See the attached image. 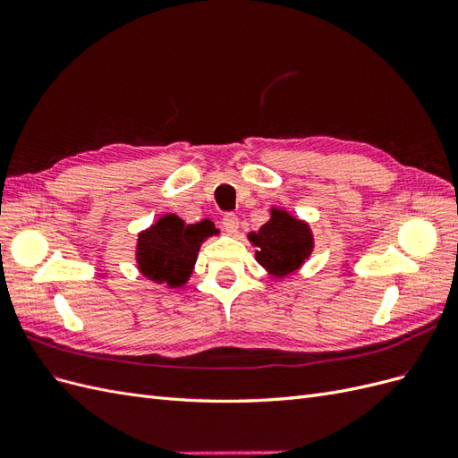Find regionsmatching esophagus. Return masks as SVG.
<instances>
[{
  "label": "esophagus",
  "instance_id": "obj_1",
  "mask_svg": "<svg viewBox=\"0 0 458 458\" xmlns=\"http://www.w3.org/2000/svg\"><path fill=\"white\" fill-rule=\"evenodd\" d=\"M221 224H224V229L229 234H237V231H239V217L237 216H234V214H225Z\"/></svg>",
  "mask_w": 458,
  "mask_h": 458
}]
</instances>
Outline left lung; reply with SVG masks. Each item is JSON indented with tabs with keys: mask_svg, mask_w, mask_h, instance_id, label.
Wrapping results in <instances>:
<instances>
[{
	"mask_svg": "<svg viewBox=\"0 0 458 458\" xmlns=\"http://www.w3.org/2000/svg\"><path fill=\"white\" fill-rule=\"evenodd\" d=\"M256 250V261L275 279L298 271L313 252V234L306 221L271 208V217L258 233H248Z\"/></svg>",
	"mask_w": 458,
	"mask_h": 458,
	"instance_id": "obj_1",
	"label": "left lung"
}]
</instances>
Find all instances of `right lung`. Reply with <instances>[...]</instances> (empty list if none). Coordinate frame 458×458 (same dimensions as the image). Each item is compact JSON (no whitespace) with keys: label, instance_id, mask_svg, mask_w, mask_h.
<instances>
[{"label":"right lung","instance_id":"obj_1","mask_svg":"<svg viewBox=\"0 0 458 458\" xmlns=\"http://www.w3.org/2000/svg\"><path fill=\"white\" fill-rule=\"evenodd\" d=\"M217 234L210 219L187 225L175 214L162 216L157 224L140 233L135 248L137 267L148 281L183 286L195 267L200 244Z\"/></svg>","mask_w":458,"mask_h":458}]
</instances>
